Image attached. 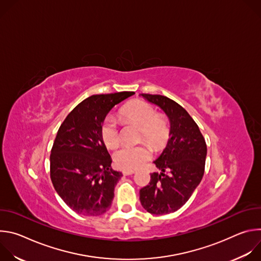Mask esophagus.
Masks as SVG:
<instances>
[{
    "instance_id": "1",
    "label": "esophagus",
    "mask_w": 261,
    "mask_h": 261,
    "mask_svg": "<svg viewBox=\"0 0 261 261\" xmlns=\"http://www.w3.org/2000/svg\"><path fill=\"white\" fill-rule=\"evenodd\" d=\"M133 173H135V170H123L124 175H131Z\"/></svg>"
}]
</instances>
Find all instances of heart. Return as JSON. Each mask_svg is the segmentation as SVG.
Instances as JSON below:
<instances>
[{
    "label": "heart",
    "mask_w": 261,
    "mask_h": 261,
    "mask_svg": "<svg viewBox=\"0 0 261 261\" xmlns=\"http://www.w3.org/2000/svg\"><path fill=\"white\" fill-rule=\"evenodd\" d=\"M121 116L140 127L139 140L144 139L156 146L165 141L168 136L166 120L158 116L155 107L145 101L135 100L127 104L121 110ZM101 136L108 148H114L120 143V130L115 118L109 116L104 120ZM151 156L152 151L146 144L124 145L115 153V162L122 169L134 170L142 166Z\"/></svg>",
    "instance_id": "heart-1"
}]
</instances>
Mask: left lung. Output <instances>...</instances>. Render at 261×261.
Segmentation results:
<instances>
[{
    "mask_svg": "<svg viewBox=\"0 0 261 261\" xmlns=\"http://www.w3.org/2000/svg\"><path fill=\"white\" fill-rule=\"evenodd\" d=\"M140 95L166 114L170 138L154 161L161 173L151 174V181L139 191V199L148 213L170 214L188 201L201 181L206 157L205 140L187 110L175 101L162 95Z\"/></svg>",
    "mask_w": 261,
    "mask_h": 261,
    "instance_id": "obj_1",
    "label": "left lung"
}]
</instances>
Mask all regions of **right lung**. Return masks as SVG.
<instances>
[{
	"instance_id": "right-lung-1",
	"label": "right lung",
	"mask_w": 261,
	"mask_h": 261,
	"mask_svg": "<svg viewBox=\"0 0 261 261\" xmlns=\"http://www.w3.org/2000/svg\"><path fill=\"white\" fill-rule=\"evenodd\" d=\"M134 92L93 95L62 123L50 154V178L64 202L79 215L100 216L113 202L122 172L111 168L101 126L115 105Z\"/></svg>"
}]
</instances>
